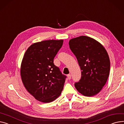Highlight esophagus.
Returning a JSON list of instances; mask_svg holds the SVG:
<instances>
[{
  "label": "esophagus",
  "instance_id": "1",
  "mask_svg": "<svg viewBox=\"0 0 124 124\" xmlns=\"http://www.w3.org/2000/svg\"><path fill=\"white\" fill-rule=\"evenodd\" d=\"M67 78L69 80H70L71 79V76L70 74H68V75H67Z\"/></svg>",
  "mask_w": 124,
  "mask_h": 124
}]
</instances>
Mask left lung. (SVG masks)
I'll return each mask as SVG.
<instances>
[{"instance_id": "1", "label": "left lung", "mask_w": 124, "mask_h": 124, "mask_svg": "<svg viewBox=\"0 0 124 124\" xmlns=\"http://www.w3.org/2000/svg\"><path fill=\"white\" fill-rule=\"evenodd\" d=\"M69 45L81 70V78L75 83L76 89L85 96L97 95L109 75L110 61L108 53L100 42L88 36L72 38Z\"/></svg>"}]
</instances>
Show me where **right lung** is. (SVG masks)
Masks as SVG:
<instances>
[{"label": "right lung", "instance_id": "obj_1", "mask_svg": "<svg viewBox=\"0 0 124 124\" xmlns=\"http://www.w3.org/2000/svg\"><path fill=\"white\" fill-rule=\"evenodd\" d=\"M63 43V40L34 43L28 48L23 57L20 67L22 83L27 91L40 102L54 101L63 90L66 77L53 63Z\"/></svg>", "mask_w": 124, "mask_h": 124}]
</instances>
